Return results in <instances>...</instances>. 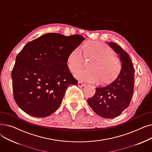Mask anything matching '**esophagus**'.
I'll list each match as a JSON object with an SVG mask.
<instances>
[{"label":"esophagus","mask_w":152,"mask_h":152,"mask_svg":"<svg viewBox=\"0 0 152 152\" xmlns=\"http://www.w3.org/2000/svg\"><path fill=\"white\" fill-rule=\"evenodd\" d=\"M78 86H80V87H84L85 86H86V84H84V83H82L81 82H78Z\"/></svg>","instance_id":"obj_1"}]
</instances>
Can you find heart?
<instances>
[{
  "mask_svg": "<svg viewBox=\"0 0 152 152\" xmlns=\"http://www.w3.org/2000/svg\"><path fill=\"white\" fill-rule=\"evenodd\" d=\"M108 45L100 42H93L84 45V52L77 47L68 55L67 62L69 68L76 72L84 62L85 58L95 59L90 68L83 69L76 73V77L83 81L95 83L102 80L103 83L112 82L120 73L122 63Z\"/></svg>",
  "mask_w": 152,
  "mask_h": 152,
  "instance_id": "1",
  "label": "heart"
}]
</instances>
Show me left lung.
<instances>
[{
	"label": "left lung",
	"instance_id": "8db88e82",
	"mask_svg": "<svg viewBox=\"0 0 152 152\" xmlns=\"http://www.w3.org/2000/svg\"><path fill=\"white\" fill-rule=\"evenodd\" d=\"M109 45L119 55L121 72L112 83L95 88V95L87 100L94 112L104 118L116 117L129 107L134 84V68L129 55L115 42H109Z\"/></svg>",
	"mask_w": 152,
	"mask_h": 152
}]
</instances>
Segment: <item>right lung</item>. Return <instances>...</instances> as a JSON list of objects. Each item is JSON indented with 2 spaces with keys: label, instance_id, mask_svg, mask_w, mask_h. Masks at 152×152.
I'll use <instances>...</instances> for the list:
<instances>
[{
  "label": "right lung",
  "instance_id": "add662e5",
  "mask_svg": "<svg viewBox=\"0 0 152 152\" xmlns=\"http://www.w3.org/2000/svg\"><path fill=\"white\" fill-rule=\"evenodd\" d=\"M84 40L79 34L47 33L23 47L12 71L14 99L23 111L44 118L58 108L68 87L77 84L68 56Z\"/></svg>",
  "mask_w": 152,
  "mask_h": 152
}]
</instances>
